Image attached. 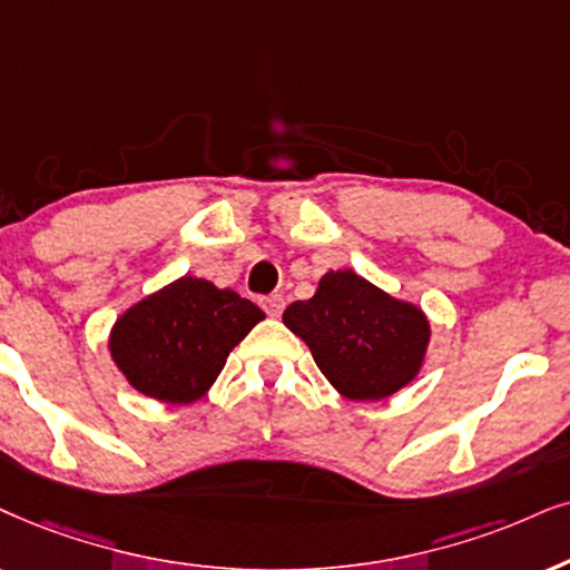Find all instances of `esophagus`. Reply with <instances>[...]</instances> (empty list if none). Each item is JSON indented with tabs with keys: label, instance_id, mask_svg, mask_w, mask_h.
Wrapping results in <instances>:
<instances>
[{
	"label": "esophagus",
	"instance_id": "esophagus-1",
	"mask_svg": "<svg viewBox=\"0 0 570 570\" xmlns=\"http://www.w3.org/2000/svg\"><path fill=\"white\" fill-rule=\"evenodd\" d=\"M284 305L286 302L281 294H268V297H261V307L271 315V318H278V315L284 313Z\"/></svg>",
	"mask_w": 570,
	"mask_h": 570
}]
</instances>
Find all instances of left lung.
<instances>
[{
  "label": "left lung",
  "instance_id": "8db88e82",
  "mask_svg": "<svg viewBox=\"0 0 570 570\" xmlns=\"http://www.w3.org/2000/svg\"><path fill=\"white\" fill-rule=\"evenodd\" d=\"M284 323L350 400H384L421 371L429 321L352 271H331L318 292L284 309Z\"/></svg>",
  "mask_w": 570,
  "mask_h": 570
}]
</instances>
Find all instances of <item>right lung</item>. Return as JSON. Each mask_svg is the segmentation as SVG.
Wrapping results in <instances>:
<instances>
[{
    "mask_svg": "<svg viewBox=\"0 0 570 570\" xmlns=\"http://www.w3.org/2000/svg\"><path fill=\"white\" fill-rule=\"evenodd\" d=\"M263 318L236 292L184 276L120 315L110 352L141 394L186 405L210 389L228 352Z\"/></svg>",
    "mask_w": 570,
    "mask_h": 570,
    "instance_id": "add662e5",
    "label": "right lung"
}]
</instances>
